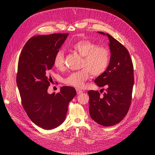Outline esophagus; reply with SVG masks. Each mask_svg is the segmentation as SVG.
<instances>
[{
  "instance_id": "esophagus-1",
  "label": "esophagus",
  "mask_w": 155,
  "mask_h": 155,
  "mask_svg": "<svg viewBox=\"0 0 155 155\" xmlns=\"http://www.w3.org/2000/svg\"><path fill=\"white\" fill-rule=\"evenodd\" d=\"M76 92H77L78 94H81L83 92V91H82L81 89H76Z\"/></svg>"
}]
</instances>
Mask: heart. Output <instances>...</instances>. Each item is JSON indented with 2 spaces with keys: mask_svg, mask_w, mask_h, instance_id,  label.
Masks as SVG:
<instances>
[{
  "mask_svg": "<svg viewBox=\"0 0 155 155\" xmlns=\"http://www.w3.org/2000/svg\"><path fill=\"white\" fill-rule=\"evenodd\" d=\"M73 48L84 57L81 64L83 69L70 73L64 82L67 85L81 88L88 79L89 73L92 76H98L105 72L110 63V54L107 48L100 47L88 40L79 41L73 45ZM64 52L60 50L54 57V65L57 69L61 70L64 68Z\"/></svg>",
  "mask_w": 155,
  "mask_h": 155,
  "instance_id": "obj_1",
  "label": "heart"
}]
</instances>
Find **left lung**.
Here are the masks:
<instances>
[{"label": "left lung", "instance_id": "1", "mask_svg": "<svg viewBox=\"0 0 155 155\" xmlns=\"http://www.w3.org/2000/svg\"><path fill=\"white\" fill-rule=\"evenodd\" d=\"M97 33L108 37L110 59L105 72L94 81L98 87L106 88V92L100 96L98 91H89V110L94 121L110 127L119 123L129 110L134 84V68L124 46L109 34Z\"/></svg>", "mask_w": 155, "mask_h": 155}]
</instances>
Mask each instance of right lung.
Masks as SVG:
<instances>
[{
  "label": "right lung",
  "mask_w": 155,
  "mask_h": 155,
  "mask_svg": "<svg viewBox=\"0 0 155 155\" xmlns=\"http://www.w3.org/2000/svg\"><path fill=\"white\" fill-rule=\"evenodd\" d=\"M68 34L37 35L25 44L20 54L17 84L22 104L31 120L44 130L58 127L65 120L69 102L76 95L73 87L48 94L54 57Z\"/></svg>",
  "instance_id": "right-lung-1"
}]
</instances>
